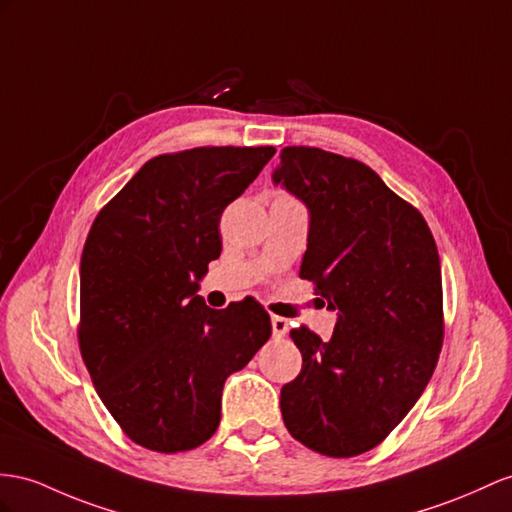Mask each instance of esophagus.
Segmentation results:
<instances>
[{
  "mask_svg": "<svg viewBox=\"0 0 512 512\" xmlns=\"http://www.w3.org/2000/svg\"><path fill=\"white\" fill-rule=\"evenodd\" d=\"M272 335L274 337H285L287 335V329H290V324H287L285 318L281 316H272Z\"/></svg>",
  "mask_w": 512,
  "mask_h": 512,
  "instance_id": "34e87169",
  "label": "esophagus"
}]
</instances>
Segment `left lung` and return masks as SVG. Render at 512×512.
<instances>
[{"mask_svg":"<svg viewBox=\"0 0 512 512\" xmlns=\"http://www.w3.org/2000/svg\"><path fill=\"white\" fill-rule=\"evenodd\" d=\"M272 181L307 205L300 279L337 311L329 342L307 326L290 333L303 368L281 389L283 422L313 452L357 456L402 422L435 372L437 244L424 216L352 157L285 147Z\"/></svg>","mask_w":512,"mask_h":512,"instance_id":"1","label":"left lung"}]
</instances>
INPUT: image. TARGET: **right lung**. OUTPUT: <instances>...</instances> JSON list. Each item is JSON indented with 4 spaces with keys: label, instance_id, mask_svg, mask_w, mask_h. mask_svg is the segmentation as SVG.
<instances>
[{
    "label": "right lung",
    "instance_id": "obj_1",
    "mask_svg": "<svg viewBox=\"0 0 512 512\" xmlns=\"http://www.w3.org/2000/svg\"><path fill=\"white\" fill-rule=\"evenodd\" d=\"M274 147L157 155L97 214L80 264V350L101 402L142 448H196L220 424L225 381L268 342L257 300L196 294L220 257V214Z\"/></svg>",
    "mask_w": 512,
    "mask_h": 512
}]
</instances>
